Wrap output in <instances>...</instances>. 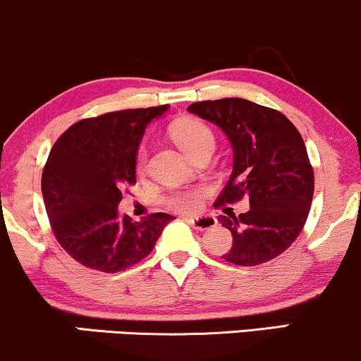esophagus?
I'll return each instance as SVG.
<instances>
[{"label": "esophagus", "mask_w": 361, "mask_h": 361, "mask_svg": "<svg viewBox=\"0 0 361 361\" xmlns=\"http://www.w3.org/2000/svg\"><path fill=\"white\" fill-rule=\"evenodd\" d=\"M186 222L198 231H209L212 229V227H215V224H217V221H215L214 217H190L186 219Z\"/></svg>", "instance_id": "1"}]
</instances>
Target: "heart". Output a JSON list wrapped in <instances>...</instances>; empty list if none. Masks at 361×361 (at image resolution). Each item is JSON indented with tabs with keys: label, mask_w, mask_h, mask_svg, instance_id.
Masks as SVG:
<instances>
[{
	"label": "heart",
	"mask_w": 361,
	"mask_h": 361,
	"mask_svg": "<svg viewBox=\"0 0 361 361\" xmlns=\"http://www.w3.org/2000/svg\"><path fill=\"white\" fill-rule=\"evenodd\" d=\"M171 137L190 157L197 154L200 149L205 146H214V134L209 127L205 126L202 120L198 118H181L173 123L171 128ZM147 152L146 149H139L137 157H135V168L137 171H144L146 168ZM205 190L204 188H186V190H175V192L164 195L163 204L168 209L175 210V212L190 214L195 210L200 209L202 198H204Z\"/></svg>",
	"instance_id": "heart-1"
}]
</instances>
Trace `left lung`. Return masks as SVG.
Instances as JSON below:
<instances>
[{"label":"left lung","mask_w":361,"mask_h":361,"mask_svg":"<svg viewBox=\"0 0 361 361\" xmlns=\"http://www.w3.org/2000/svg\"><path fill=\"white\" fill-rule=\"evenodd\" d=\"M192 114L210 120L233 144L234 169L217 205L250 198L251 209L219 215L233 234L227 263L256 267L287 251L312 204L314 169L300 132L279 110L244 98L195 102Z\"/></svg>","instance_id":"1"}]
</instances>
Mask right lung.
<instances>
[{"instance_id": "obj_1", "label": "right lung", "mask_w": 361, "mask_h": 361, "mask_svg": "<svg viewBox=\"0 0 361 361\" xmlns=\"http://www.w3.org/2000/svg\"><path fill=\"white\" fill-rule=\"evenodd\" d=\"M168 105L109 111L73 123L56 140L42 171V195L52 233L82 267L115 273L154 250L171 215L132 222L120 217L122 192L135 183V156L144 130Z\"/></svg>"}]
</instances>
